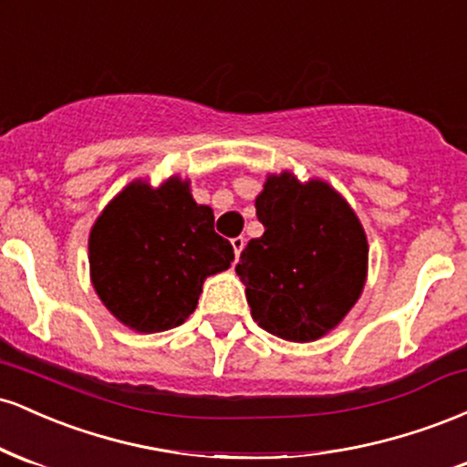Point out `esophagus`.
Listing matches in <instances>:
<instances>
[{
  "label": "esophagus",
  "mask_w": 467,
  "mask_h": 467,
  "mask_svg": "<svg viewBox=\"0 0 467 467\" xmlns=\"http://www.w3.org/2000/svg\"><path fill=\"white\" fill-rule=\"evenodd\" d=\"M230 244H233L234 256H239V254H241V250H244V245H245V239H244V237H234L233 241H230Z\"/></svg>",
  "instance_id": "1"
}]
</instances>
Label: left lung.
Instances as JSON below:
<instances>
[{
  "instance_id": "1",
  "label": "left lung",
  "mask_w": 467,
  "mask_h": 467,
  "mask_svg": "<svg viewBox=\"0 0 467 467\" xmlns=\"http://www.w3.org/2000/svg\"><path fill=\"white\" fill-rule=\"evenodd\" d=\"M265 233L250 239L234 270L252 318L283 340L329 334L360 298L368 244L345 197L323 180L267 175L254 202Z\"/></svg>"
}]
</instances>
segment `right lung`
<instances>
[{
	"label": "right lung",
	"instance_id": "add662e5",
	"mask_svg": "<svg viewBox=\"0 0 467 467\" xmlns=\"http://www.w3.org/2000/svg\"><path fill=\"white\" fill-rule=\"evenodd\" d=\"M233 245L215 233L211 206L178 175L158 189L127 184L89 233V275L99 298L133 331L173 329L195 312L206 276L228 270Z\"/></svg>",
	"mask_w": 467,
	"mask_h": 467
}]
</instances>
